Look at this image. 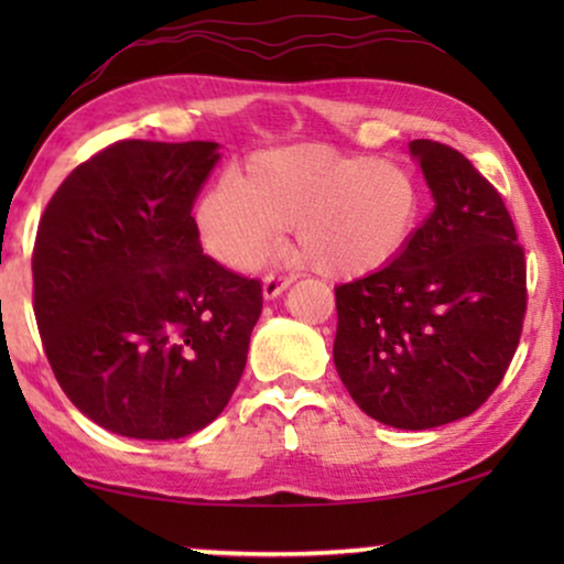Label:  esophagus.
<instances>
[{
	"label": "esophagus",
	"mask_w": 564,
	"mask_h": 564,
	"mask_svg": "<svg viewBox=\"0 0 564 564\" xmlns=\"http://www.w3.org/2000/svg\"><path fill=\"white\" fill-rule=\"evenodd\" d=\"M292 282H295V276H292V274H276V272H269V274L264 276V297H267V300L276 297V295H280V292L288 290Z\"/></svg>",
	"instance_id": "obj_1"
}]
</instances>
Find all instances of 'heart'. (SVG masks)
Masks as SVG:
<instances>
[{
  "label": "heart",
  "mask_w": 564,
  "mask_h": 564,
  "mask_svg": "<svg viewBox=\"0 0 564 564\" xmlns=\"http://www.w3.org/2000/svg\"><path fill=\"white\" fill-rule=\"evenodd\" d=\"M423 187L398 161L321 143L253 153L246 174L223 172L195 203V230L218 264L253 269L284 228L321 272L354 276L390 264L411 241Z\"/></svg>",
  "instance_id": "b5f03b06"
}]
</instances>
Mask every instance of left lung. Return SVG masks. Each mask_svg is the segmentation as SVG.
I'll list each match as a JSON object with an SVG mask.
<instances>
[{
	"label": "left lung",
	"mask_w": 564,
	"mask_h": 564,
	"mask_svg": "<svg viewBox=\"0 0 564 564\" xmlns=\"http://www.w3.org/2000/svg\"><path fill=\"white\" fill-rule=\"evenodd\" d=\"M436 207L395 261L338 284L334 361L361 411L395 429L475 413L511 365L527 257L500 192L452 145L413 141Z\"/></svg>",
	"instance_id": "left-lung-1"
}]
</instances>
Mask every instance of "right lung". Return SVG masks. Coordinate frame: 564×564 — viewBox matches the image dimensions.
I'll return each mask as SVG.
<instances>
[{"mask_svg": "<svg viewBox=\"0 0 564 564\" xmlns=\"http://www.w3.org/2000/svg\"><path fill=\"white\" fill-rule=\"evenodd\" d=\"M215 149L115 141L66 176L37 223L45 357L66 398L112 434H195L243 375L261 282L203 253L192 218Z\"/></svg>", "mask_w": 564, "mask_h": 564, "instance_id": "right-lung-1", "label": "right lung"}]
</instances>
